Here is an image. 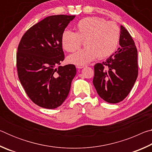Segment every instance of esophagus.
<instances>
[{
	"mask_svg": "<svg viewBox=\"0 0 152 152\" xmlns=\"http://www.w3.org/2000/svg\"><path fill=\"white\" fill-rule=\"evenodd\" d=\"M84 67V66H83V65H76V68H78V69L83 68Z\"/></svg>",
	"mask_w": 152,
	"mask_h": 152,
	"instance_id": "obj_1",
	"label": "esophagus"
}]
</instances>
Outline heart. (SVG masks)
I'll list each match as a JSON object with an SVG mask.
<instances>
[{
  "label": "heart",
  "instance_id": "b5f03b06",
  "mask_svg": "<svg viewBox=\"0 0 152 152\" xmlns=\"http://www.w3.org/2000/svg\"><path fill=\"white\" fill-rule=\"evenodd\" d=\"M76 33L65 31L61 35V45L68 52H74L84 42L85 48L68 58L69 63L84 65L97 57L104 59L111 56L117 48L120 29L113 21L96 17H86L76 25Z\"/></svg>",
  "mask_w": 152,
  "mask_h": 152
}]
</instances>
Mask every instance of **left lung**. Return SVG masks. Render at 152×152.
<instances>
[{
	"instance_id": "8db88e82",
	"label": "left lung",
	"mask_w": 152,
	"mask_h": 152,
	"mask_svg": "<svg viewBox=\"0 0 152 152\" xmlns=\"http://www.w3.org/2000/svg\"><path fill=\"white\" fill-rule=\"evenodd\" d=\"M121 48L107 60L94 65L93 84L99 96L109 103L124 100L138 75L137 50L128 31L121 25Z\"/></svg>"
}]
</instances>
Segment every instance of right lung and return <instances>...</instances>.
I'll list each match as a JSON object with an SVG mask.
<instances>
[{"mask_svg": "<svg viewBox=\"0 0 152 152\" xmlns=\"http://www.w3.org/2000/svg\"><path fill=\"white\" fill-rule=\"evenodd\" d=\"M74 17H45L25 33L18 45L17 68L20 84L29 99L45 109H56L63 103L76 74L74 64L56 68L64 60L61 35Z\"/></svg>", "mask_w": 152, "mask_h": 152, "instance_id": "1", "label": "right lung"}]
</instances>
